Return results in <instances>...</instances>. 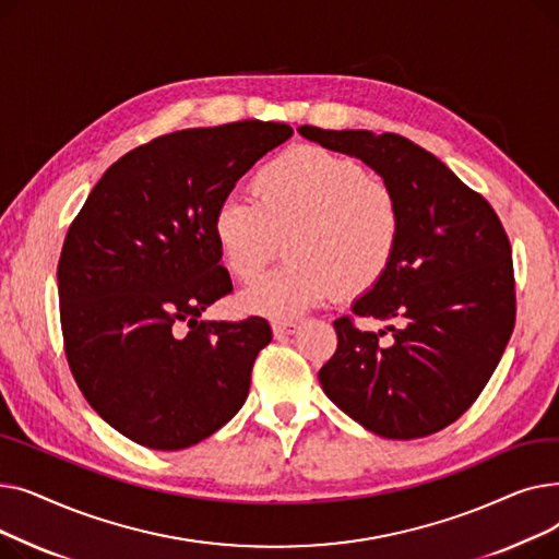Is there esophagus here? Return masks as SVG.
I'll return each mask as SVG.
<instances>
[{
  "label": "esophagus",
  "mask_w": 559,
  "mask_h": 559,
  "mask_svg": "<svg viewBox=\"0 0 559 559\" xmlns=\"http://www.w3.org/2000/svg\"><path fill=\"white\" fill-rule=\"evenodd\" d=\"M297 329H299L297 321H274V324H272V331H274V335H276L278 340L295 335Z\"/></svg>",
  "instance_id": "obj_1"
}]
</instances>
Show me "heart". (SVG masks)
Wrapping results in <instances>:
<instances>
[{
  "mask_svg": "<svg viewBox=\"0 0 559 559\" xmlns=\"http://www.w3.org/2000/svg\"><path fill=\"white\" fill-rule=\"evenodd\" d=\"M253 194L217 203L213 238L224 264L249 281L274 258L278 238H287L292 262L242 289L249 312L299 317L342 285L362 292L388 272L401 238L399 199L358 160L295 146L253 176Z\"/></svg>",
  "mask_w": 559,
  "mask_h": 559,
  "instance_id": "1",
  "label": "heart"
}]
</instances>
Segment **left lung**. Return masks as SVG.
I'll return each instance as SVG.
<instances>
[{"label":"left lung","instance_id":"1","mask_svg":"<svg viewBox=\"0 0 559 559\" xmlns=\"http://www.w3.org/2000/svg\"><path fill=\"white\" fill-rule=\"evenodd\" d=\"M324 150L358 158L396 194L401 238L388 272L350 310L394 321L358 331L335 321L337 350L319 369L324 394L367 430L417 439L464 415L514 329L512 249L491 205L424 146L396 133L297 129Z\"/></svg>","mask_w":559,"mask_h":559}]
</instances>
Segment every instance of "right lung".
Segmentation results:
<instances>
[{"label": "right lung", "instance_id": "1", "mask_svg": "<svg viewBox=\"0 0 559 559\" xmlns=\"http://www.w3.org/2000/svg\"><path fill=\"white\" fill-rule=\"evenodd\" d=\"M292 127L245 120L186 129L112 163L87 194L58 260L66 354L95 413L131 442L181 451L245 405L272 329L209 321L233 289L213 215Z\"/></svg>", "mask_w": 559, "mask_h": 559}]
</instances>
